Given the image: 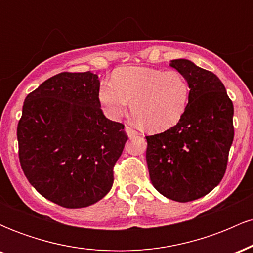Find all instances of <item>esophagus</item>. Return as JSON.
Returning a JSON list of instances; mask_svg holds the SVG:
<instances>
[{"mask_svg": "<svg viewBox=\"0 0 253 253\" xmlns=\"http://www.w3.org/2000/svg\"><path fill=\"white\" fill-rule=\"evenodd\" d=\"M125 132L127 133V135H128V138H135L136 135H138V132H136V130L133 128V127H130V126H126L125 127Z\"/></svg>", "mask_w": 253, "mask_h": 253, "instance_id": "1", "label": "esophagus"}]
</instances>
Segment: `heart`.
<instances>
[{
  "mask_svg": "<svg viewBox=\"0 0 253 253\" xmlns=\"http://www.w3.org/2000/svg\"><path fill=\"white\" fill-rule=\"evenodd\" d=\"M98 101L110 119H119L130 102L133 117L149 132H164L179 123L187 110L190 86L179 71L127 66L113 74L112 83L98 89Z\"/></svg>",
  "mask_w": 253,
  "mask_h": 253,
  "instance_id": "b5f03b06",
  "label": "heart"
}]
</instances>
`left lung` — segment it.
<instances>
[{"label": "left lung", "instance_id": "8db88e82", "mask_svg": "<svg viewBox=\"0 0 253 253\" xmlns=\"http://www.w3.org/2000/svg\"><path fill=\"white\" fill-rule=\"evenodd\" d=\"M171 68L187 78L190 97L179 123L146 136L150 179L162 195L189 202L207 195L221 182L233 143V103L216 75L188 59Z\"/></svg>", "mask_w": 253, "mask_h": 253}]
</instances>
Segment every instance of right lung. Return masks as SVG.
<instances>
[{"instance_id":"1","label":"right lung","mask_w":253,"mask_h":253,"mask_svg":"<svg viewBox=\"0 0 253 253\" xmlns=\"http://www.w3.org/2000/svg\"><path fill=\"white\" fill-rule=\"evenodd\" d=\"M98 89L92 72H62L25 98L20 164L38 193L62 207H88L108 194L127 141L124 125L103 115Z\"/></svg>"}]
</instances>
